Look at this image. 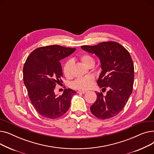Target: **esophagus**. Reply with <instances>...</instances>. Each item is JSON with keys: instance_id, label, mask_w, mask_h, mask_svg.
Segmentation results:
<instances>
[{"instance_id": "esophagus-1", "label": "esophagus", "mask_w": 154, "mask_h": 154, "mask_svg": "<svg viewBox=\"0 0 154 154\" xmlns=\"http://www.w3.org/2000/svg\"><path fill=\"white\" fill-rule=\"evenodd\" d=\"M87 92V91H79L77 92V93H79V94H85Z\"/></svg>"}]
</instances>
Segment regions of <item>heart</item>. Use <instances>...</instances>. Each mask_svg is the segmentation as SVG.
I'll list each match as a JSON object with an SVG mask.
<instances>
[{"label":"heart","instance_id":"b5f03b06","mask_svg":"<svg viewBox=\"0 0 154 154\" xmlns=\"http://www.w3.org/2000/svg\"><path fill=\"white\" fill-rule=\"evenodd\" d=\"M80 60H81L87 67L91 65H94L95 63L93 57L88 54H84L80 56ZM73 62L72 60H69L64 64L63 68V72L64 75L67 78H70L72 75ZM94 82V78L91 75L79 77L75 79L72 83V87L75 89L80 91H87L93 85Z\"/></svg>","mask_w":154,"mask_h":154}]
</instances>
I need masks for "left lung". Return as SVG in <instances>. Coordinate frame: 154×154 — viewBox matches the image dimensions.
Masks as SVG:
<instances>
[{
	"mask_svg": "<svg viewBox=\"0 0 154 154\" xmlns=\"http://www.w3.org/2000/svg\"><path fill=\"white\" fill-rule=\"evenodd\" d=\"M83 50L95 54L102 69L97 84L106 90V96L97 92L96 101L91 106L92 114L100 119H109L122 110L133 89L134 66L131 56L125 47L116 42H103Z\"/></svg>",
	"mask_w": 154,
	"mask_h": 154,
	"instance_id": "1",
	"label": "left lung"
}]
</instances>
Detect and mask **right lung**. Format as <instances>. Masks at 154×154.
<instances>
[{"label": "right lung", "mask_w": 154, "mask_h": 154, "mask_svg": "<svg viewBox=\"0 0 154 154\" xmlns=\"http://www.w3.org/2000/svg\"><path fill=\"white\" fill-rule=\"evenodd\" d=\"M75 50L57 45L38 47L30 53L24 63L23 83L32 106L44 117L59 118L70 107L72 97L76 92L66 88L62 95L57 96L54 88L62 82L60 60Z\"/></svg>", "instance_id": "obj_1"}]
</instances>
